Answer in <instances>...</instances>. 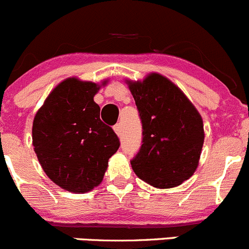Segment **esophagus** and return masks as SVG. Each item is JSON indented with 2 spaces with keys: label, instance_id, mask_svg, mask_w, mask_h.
<instances>
[{
  "label": "esophagus",
  "instance_id": "1",
  "mask_svg": "<svg viewBox=\"0 0 249 249\" xmlns=\"http://www.w3.org/2000/svg\"><path fill=\"white\" fill-rule=\"evenodd\" d=\"M113 130H114L115 134H117L118 136H120V135H122V124H120V123H117V124L113 126Z\"/></svg>",
  "mask_w": 249,
  "mask_h": 249
}]
</instances>
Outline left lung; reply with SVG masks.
I'll use <instances>...</instances> for the list:
<instances>
[{
    "label": "left lung",
    "mask_w": 249,
    "mask_h": 249,
    "mask_svg": "<svg viewBox=\"0 0 249 249\" xmlns=\"http://www.w3.org/2000/svg\"><path fill=\"white\" fill-rule=\"evenodd\" d=\"M142 122V145L131 160L135 173L160 189L177 187L199 165L203 145L202 118L184 92L166 77L148 74L127 80Z\"/></svg>",
    "instance_id": "left-lung-1"
}]
</instances>
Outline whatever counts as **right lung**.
Segmentation results:
<instances>
[{"label":"right lung","instance_id":"obj_1","mask_svg":"<svg viewBox=\"0 0 249 249\" xmlns=\"http://www.w3.org/2000/svg\"><path fill=\"white\" fill-rule=\"evenodd\" d=\"M99 89L92 82L67 78L48 95L32 125L42 169L55 184L76 194L102 182L108 159L120 145L112 127L100 119L94 101Z\"/></svg>","mask_w":249,"mask_h":249}]
</instances>
